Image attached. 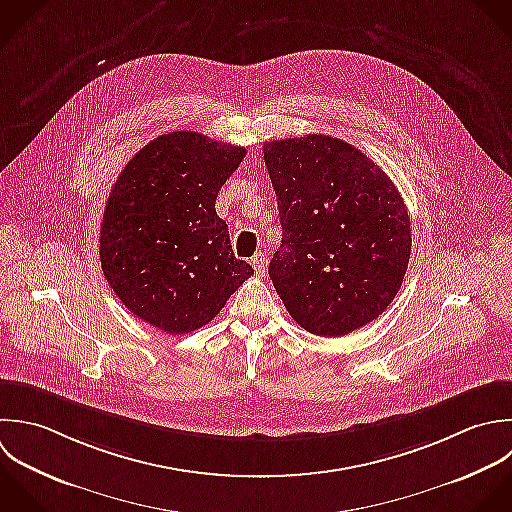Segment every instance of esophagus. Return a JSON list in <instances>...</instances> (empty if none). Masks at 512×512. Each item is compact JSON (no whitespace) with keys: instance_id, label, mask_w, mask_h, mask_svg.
<instances>
[{"instance_id":"1","label":"esophagus","mask_w":512,"mask_h":512,"mask_svg":"<svg viewBox=\"0 0 512 512\" xmlns=\"http://www.w3.org/2000/svg\"><path fill=\"white\" fill-rule=\"evenodd\" d=\"M251 265H253V269H255V273H257V275H265V269H267V257H265L263 253H255V255L251 257Z\"/></svg>"}]
</instances>
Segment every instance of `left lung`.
I'll use <instances>...</instances> for the list:
<instances>
[{
	"instance_id": "left-lung-1",
	"label": "left lung",
	"mask_w": 512,
	"mask_h": 512,
	"mask_svg": "<svg viewBox=\"0 0 512 512\" xmlns=\"http://www.w3.org/2000/svg\"><path fill=\"white\" fill-rule=\"evenodd\" d=\"M263 155L283 227L269 277L289 315L323 337L377 319L411 257V219L395 183L329 135L269 141Z\"/></svg>"
}]
</instances>
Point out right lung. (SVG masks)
<instances>
[{"label":"right lung","instance_id":"right-lung-1","mask_svg":"<svg viewBox=\"0 0 512 512\" xmlns=\"http://www.w3.org/2000/svg\"><path fill=\"white\" fill-rule=\"evenodd\" d=\"M245 149L195 131L149 141L117 177L103 211L99 259L119 301L141 321L191 333L253 275L215 211Z\"/></svg>","mask_w":512,"mask_h":512}]
</instances>
